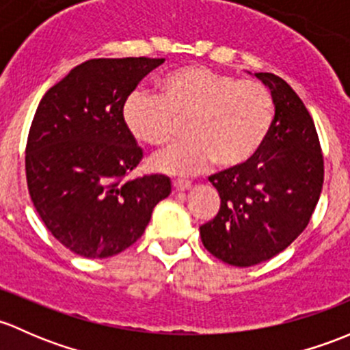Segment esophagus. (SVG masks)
Segmentation results:
<instances>
[{
  "instance_id": "34e87169",
  "label": "esophagus",
  "mask_w": 350,
  "mask_h": 350,
  "mask_svg": "<svg viewBox=\"0 0 350 350\" xmlns=\"http://www.w3.org/2000/svg\"><path fill=\"white\" fill-rule=\"evenodd\" d=\"M172 185H174L175 192H185V190H189L190 187H192V183L185 182V180H174Z\"/></svg>"
}]
</instances>
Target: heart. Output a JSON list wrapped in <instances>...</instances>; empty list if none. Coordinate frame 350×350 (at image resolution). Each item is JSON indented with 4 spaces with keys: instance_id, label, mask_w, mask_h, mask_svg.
I'll return each mask as SVG.
<instances>
[{
    "instance_id": "b5f03b06",
    "label": "heart",
    "mask_w": 350,
    "mask_h": 350,
    "mask_svg": "<svg viewBox=\"0 0 350 350\" xmlns=\"http://www.w3.org/2000/svg\"><path fill=\"white\" fill-rule=\"evenodd\" d=\"M122 121L136 142L163 148L185 124V145L158 154L151 167L160 174L193 176L212 163L234 170L261 151L275 124L271 91L253 79H236L205 66L172 70L160 94L133 92L122 106Z\"/></svg>"
}]
</instances>
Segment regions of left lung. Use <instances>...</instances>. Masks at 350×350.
Masks as SVG:
<instances>
[{
	"label": "left lung",
	"instance_id": "8db88e82",
	"mask_svg": "<svg viewBox=\"0 0 350 350\" xmlns=\"http://www.w3.org/2000/svg\"><path fill=\"white\" fill-rule=\"evenodd\" d=\"M275 99V124L247 165L208 176L221 208L200 226L202 244L247 268L286 250L308 226L323 185V154L304 100L282 77L254 74Z\"/></svg>",
	"mask_w": 350,
	"mask_h": 350
}]
</instances>
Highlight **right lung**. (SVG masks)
I'll return each instance as SVG.
<instances>
[{"label": "right lung", "mask_w": 350, "mask_h": 350, "mask_svg": "<svg viewBox=\"0 0 350 350\" xmlns=\"http://www.w3.org/2000/svg\"><path fill=\"white\" fill-rule=\"evenodd\" d=\"M165 59H91L42 97L25 150L28 192L57 241L84 258H109L145 232L170 178L124 180L143 151L126 129L122 106Z\"/></svg>", "instance_id": "obj_1"}]
</instances>
